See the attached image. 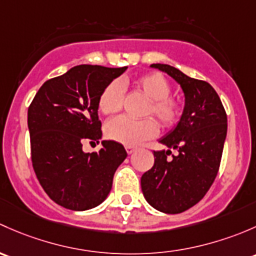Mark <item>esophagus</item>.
I'll return each instance as SVG.
<instances>
[{
    "mask_svg": "<svg viewBox=\"0 0 256 256\" xmlns=\"http://www.w3.org/2000/svg\"><path fill=\"white\" fill-rule=\"evenodd\" d=\"M126 150H127L128 154H133L134 152L136 150V146H126Z\"/></svg>",
    "mask_w": 256,
    "mask_h": 256,
    "instance_id": "obj_1",
    "label": "esophagus"
}]
</instances>
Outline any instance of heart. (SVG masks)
<instances>
[{
	"instance_id": "obj_1",
	"label": "heart",
	"mask_w": 256,
	"mask_h": 256,
	"mask_svg": "<svg viewBox=\"0 0 256 256\" xmlns=\"http://www.w3.org/2000/svg\"><path fill=\"white\" fill-rule=\"evenodd\" d=\"M134 86L143 92L152 101L148 113L156 116L164 126H172L180 117V106L178 101L170 97L171 86L165 78L159 74H146L134 80ZM123 88L120 82L112 81L104 88L98 100V108L104 114L112 116L122 108ZM156 122L152 118L133 120L128 117H118L110 120L106 127L110 139L126 144L136 146L146 139H150L158 133Z\"/></svg>"
}]
</instances>
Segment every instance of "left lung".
Masks as SVG:
<instances>
[{
	"mask_svg": "<svg viewBox=\"0 0 256 256\" xmlns=\"http://www.w3.org/2000/svg\"><path fill=\"white\" fill-rule=\"evenodd\" d=\"M181 86L185 106L178 124L160 143L168 150L154 152V166L143 174L146 202L164 213H181L201 201L217 176L226 136V114L220 96L206 81L188 78L166 64H152ZM170 148L178 155L168 160Z\"/></svg>",
	"mask_w": 256,
	"mask_h": 256,
	"instance_id": "1",
	"label": "left lung"
}]
</instances>
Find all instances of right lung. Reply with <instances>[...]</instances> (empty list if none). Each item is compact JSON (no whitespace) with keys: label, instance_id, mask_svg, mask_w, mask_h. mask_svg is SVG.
Masks as SVG:
<instances>
[{"label":"right lung","instance_id":"1","mask_svg":"<svg viewBox=\"0 0 256 256\" xmlns=\"http://www.w3.org/2000/svg\"><path fill=\"white\" fill-rule=\"evenodd\" d=\"M127 70L78 65L43 84L28 108L32 162L39 182L54 202L72 210L101 204L113 176L127 158L124 146L102 140L98 152L82 143L102 138L98 100L102 91Z\"/></svg>","mask_w":256,"mask_h":256}]
</instances>
